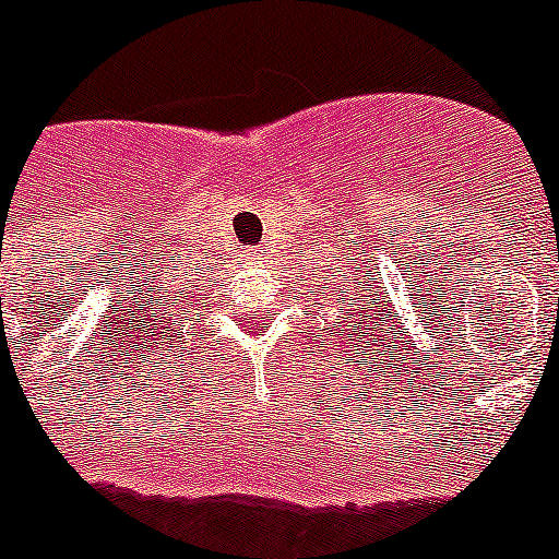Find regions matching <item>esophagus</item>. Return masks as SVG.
I'll use <instances>...</instances> for the list:
<instances>
[{"instance_id":"obj_1","label":"esophagus","mask_w":559,"mask_h":559,"mask_svg":"<svg viewBox=\"0 0 559 559\" xmlns=\"http://www.w3.org/2000/svg\"><path fill=\"white\" fill-rule=\"evenodd\" d=\"M250 255H259V250H247V259H250Z\"/></svg>"}]
</instances>
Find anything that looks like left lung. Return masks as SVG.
<instances>
[{
	"label": "left lung",
	"instance_id": "left-lung-1",
	"mask_svg": "<svg viewBox=\"0 0 559 559\" xmlns=\"http://www.w3.org/2000/svg\"><path fill=\"white\" fill-rule=\"evenodd\" d=\"M323 289H326V286H323ZM337 304H340V298H337ZM354 304H357V298H354ZM371 304H373V298H371ZM357 307H362V304H357ZM388 307V304H385ZM346 312H352V309H346ZM362 312V318H366V326L360 329V343H362V337H368V343H366V348H371L373 343H380V326L382 323H373V320H380V318H373L371 312H377V309L373 307H366V309H360ZM357 314V312H354ZM354 329H357V323H354ZM343 332H346V329H343ZM354 346H357V343H354ZM354 352H357V357H360V348H354ZM373 352H380V348H373Z\"/></svg>",
	"mask_w": 559,
	"mask_h": 559
}]
</instances>
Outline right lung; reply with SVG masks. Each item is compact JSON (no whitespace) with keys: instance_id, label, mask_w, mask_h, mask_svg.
<instances>
[{"instance_id":"add662e5","label":"right lung","mask_w":559,"mask_h":559,"mask_svg":"<svg viewBox=\"0 0 559 559\" xmlns=\"http://www.w3.org/2000/svg\"><path fill=\"white\" fill-rule=\"evenodd\" d=\"M186 304L191 307V300H188L186 295ZM188 307H179V312H168L165 309V314H154V323H152V332L145 334L148 337V343L154 340V346L157 352H177V346L182 343V337H186L191 329H188V320H193L197 323L199 320V312H188ZM186 352V348H182Z\"/></svg>"}]
</instances>
